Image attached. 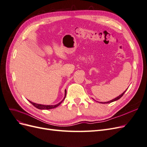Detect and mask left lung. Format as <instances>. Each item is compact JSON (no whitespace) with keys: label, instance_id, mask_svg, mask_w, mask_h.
<instances>
[{"label":"left lung","instance_id":"8db88e82","mask_svg":"<svg viewBox=\"0 0 147 147\" xmlns=\"http://www.w3.org/2000/svg\"><path fill=\"white\" fill-rule=\"evenodd\" d=\"M126 90L124 91V92H123L122 94H121V95H119V96H118V97H117L116 98H115V99H112V100H110V101H108V102H100V103H101V104H109V103H111V102H114V101H116V100H118V99H119L120 98H121V97L123 96V94H124V92H125L126 91Z\"/></svg>","mask_w":147,"mask_h":147}]
</instances>
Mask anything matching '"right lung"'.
<instances>
[{
	"instance_id": "obj_1",
	"label": "right lung",
	"mask_w": 147,
	"mask_h": 147,
	"mask_svg": "<svg viewBox=\"0 0 147 147\" xmlns=\"http://www.w3.org/2000/svg\"><path fill=\"white\" fill-rule=\"evenodd\" d=\"M66 94H67V92H66V90H65V96H64V99H63V100L62 101H61L59 103H58L57 104H56V105H42V104H36V103H34V102H31V101H29L30 102V103H31L32 104L34 107H35L36 108H37V109H40V110H49V109H55V108H56V107H58L62 102H63V100L65 99V96H66Z\"/></svg>"
}]
</instances>
